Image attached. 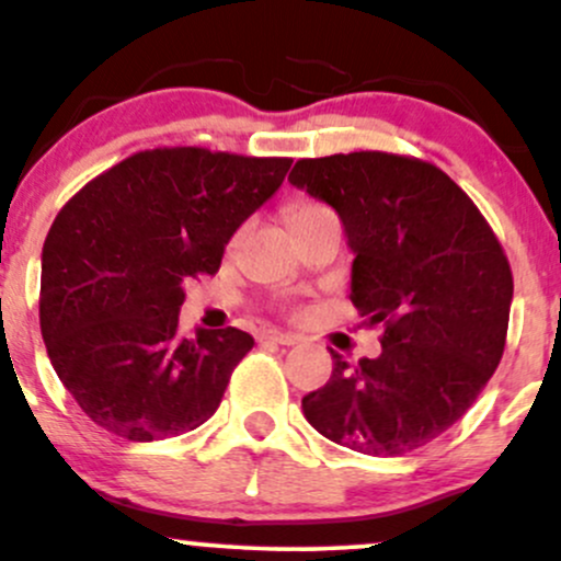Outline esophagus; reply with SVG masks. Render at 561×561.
<instances>
[{
  "mask_svg": "<svg viewBox=\"0 0 561 561\" xmlns=\"http://www.w3.org/2000/svg\"><path fill=\"white\" fill-rule=\"evenodd\" d=\"M261 340H266V343H276V345H295V343H300L298 334H293V332H279V330L263 332Z\"/></svg>",
  "mask_w": 561,
  "mask_h": 561,
  "instance_id": "esophagus-1",
  "label": "esophagus"
}]
</instances>
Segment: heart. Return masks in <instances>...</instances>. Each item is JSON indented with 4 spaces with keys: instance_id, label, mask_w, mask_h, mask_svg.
Here are the masks:
<instances>
[{
    "instance_id": "heart-1",
    "label": "heart",
    "mask_w": 561,
    "mask_h": 561,
    "mask_svg": "<svg viewBox=\"0 0 561 561\" xmlns=\"http://www.w3.org/2000/svg\"><path fill=\"white\" fill-rule=\"evenodd\" d=\"M306 208H313V205H298V208H293V210H289V216L300 214V210H306ZM289 216H287V218H289Z\"/></svg>"
}]
</instances>
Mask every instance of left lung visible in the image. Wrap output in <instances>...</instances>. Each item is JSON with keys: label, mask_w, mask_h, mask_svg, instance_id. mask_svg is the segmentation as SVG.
Returning <instances> with one entry per match:
<instances>
[{"label": "left lung", "mask_w": 561, "mask_h": 561, "mask_svg": "<svg viewBox=\"0 0 561 561\" xmlns=\"http://www.w3.org/2000/svg\"><path fill=\"white\" fill-rule=\"evenodd\" d=\"M289 182L337 210L353 250L351 300L382 324V353L302 398L313 430L369 456H403L467 414L504 356L512 268L448 173L420 158H302Z\"/></svg>", "instance_id": "8db88e82"}]
</instances>
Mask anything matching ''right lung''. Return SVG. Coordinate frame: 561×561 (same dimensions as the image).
I'll return each mask as SVG.
<instances>
[{
	"mask_svg": "<svg viewBox=\"0 0 561 561\" xmlns=\"http://www.w3.org/2000/svg\"><path fill=\"white\" fill-rule=\"evenodd\" d=\"M289 158L156 147L73 195L42 250L38 321L49 362L96 427L163 440L214 416L248 332L179 334L184 285L279 190Z\"/></svg>",
	"mask_w": 561,
	"mask_h": 561,
	"instance_id": "right-lung-1",
	"label": "right lung"
}]
</instances>
